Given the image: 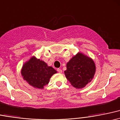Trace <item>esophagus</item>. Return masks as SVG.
Returning a JSON list of instances; mask_svg holds the SVG:
<instances>
[{
	"label": "esophagus",
	"instance_id": "obj_1",
	"mask_svg": "<svg viewBox=\"0 0 120 120\" xmlns=\"http://www.w3.org/2000/svg\"><path fill=\"white\" fill-rule=\"evenodd\" d=\"M57 71L59 72V73H62V70L60 69V68H58Z\"/></svg>",
	"mask_w": 120,
	"mask_h": 120
}]
</instances>
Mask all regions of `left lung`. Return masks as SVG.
I'll return each mask as SVG.
<instances>
[{"label": "left lung", "mask_w": 120, "mask_h": 120, "mask_svg": "<svg viewBox=\"0 0 120 120\" xmlns=\"http://www.w3.org/2000/svg\"><path fill=\"white\" fill-rule=\"evenodd\" d=\"M64 75L71 84L82 89L90 83L96 72L95 62L90 56L78 52L66 64Z\"/></svg>", "instance_id": "1"}]
</instances>
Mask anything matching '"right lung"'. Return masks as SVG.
I'll return each instance as SVG.
<instances>
[{"label": "right lung", "mask_w": 120, "mask_h": 120, "mask_svg": "<svg viewBox=\"0 0 120 120\" xmlns=\"http://www.w3.org/2000/svg\"><path fill=\"white\" fill-rule=\"evenodd\" d=\"M57 72L46 63L32 56L22 65L21 74L24 80L29 85L38 89H44L49 83L50 79Z\"/></svg>", "instance_id": "1"}]
</instances>
